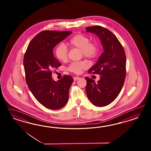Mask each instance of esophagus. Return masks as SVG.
I'll list each match as a JSON object with an SVG mask.
<instances>
[{
    "mask_svg": "<svg viewBox=\"0 0 151 151\" xmlns=\"http://www.w3.org/2000/svg\"><path fill=\"white\" fill-rule=\"evenodd\" d=\"M79 78H80L78 76H75V77H73V80L76 81V80H78Z\"/></svg>",
    "mask_w": 151,
    "mask_h": 151,
    "instance_id": "1",
    "label": "esophagus"
}]
</instances>
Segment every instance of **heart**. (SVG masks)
Listing matches in <instances>:
<instances>
[{
  "label": "heart",
  "instance_id": "heart-1",
  "mask_svg": "<svg viewBox=\"0 0 151 151\" xmlns=\"http://www.w3.org/2000/svg\"><path fill=\"white\" fill-rule=\"evenodd\" d=\"M68 44L72 48L80 50L81 56L89 59H94L98 54L99 47L96 42H90V39L86 35L77 34L71 37ZM56 58L62 62H66L68 58V51L66 47L63 44H60L55 49ZM88 64L86 61L82 60L71 63L68 67L70 71L73 73H80L83 69L87 68Z\"/></svg>",
  "mask_w": 151,
  "mask_h": 151
}]
</instances>
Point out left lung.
Returning <instances> with one entry per match:
<instances>
[{"label":"left lung","mask_w":151,"mask_h":151,"mask_svg":"<svg viewBox=\"0 0 151 151\" xmlns=\"http://www.w3.org/2000/svg\"><path fill=\"white\" fill-rule=\"evenodd\" d=\"M86 30L99 37L104 49L96 64L88 71L99 74L100 80L95 82L85 78L88 99L93 105L102 107L112 102L122 90L126 75V57L123 46L109 30L98 25L88 27Z\"/></svg>","instance_id":"8db88e82"}]
</instances>
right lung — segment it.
<instances>
[{
    "label": "right lung",
    "mask_w": 151,
    "mask_h": 151,
    "mask_svg": "<svg viewBox=\"0 0 151 151\" xmlns=\"http://www.w3.org/2000/svg\"><path fill=\"white\" fill-rule=\"evenodd\" d=\"M72 32L44 30L30 41L23 65L28 87L37 101L47 109L59 110L68 103L73 78L64 75L57 81L52 78V69L61 65L54 56L53 49Z\"/></svg>",
    "instance_id": "1"
}]
</instances>
